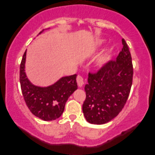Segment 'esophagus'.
<instances>
[{
  "label": "esophagus",
  "instance_id": "34e87169",
  "mask_svg": "<svg viewBox=\"0 0 155 155\" xmlns=\"http://www.w3.org/2000/svg\"><path fill=\"white\" fill-rule=\"evenodd\" d=\"M77 84L78 85V87H82L84 84V78L81 75H78V77L77 78Z\"/></svg>",
  "mask_w": 155,
  "mask_h": 155
}]
</instances>
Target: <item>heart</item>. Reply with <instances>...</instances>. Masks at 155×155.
Listing matches in <instances>:
<instances>
[{
  "label": "heart",
  "mask_w": 155,
  "mask_h": 155,
  "mask_svg": "<svg viewBox=\"0 0 155 155\" xmlns=\"http://www.w3.org/2000/svg\"><path fill=\"white\" fill-rule=\"evenodd\" d=\"M105 41L104 39H102V40H99L98 42H97L96 46L97 47H100L102 45H103ZM109 54L106 53V54H103L95 59L94 61V64L97 66V67H102L106 64L107 62L109 61Z\"/></svg>",
  "instance_id": "heart-1"
}]
</instances>
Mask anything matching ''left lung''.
<instances>
[{
	"mask_svg": "<svg viewBox=\"0 0 155 155\" xmlns=\"http://www.w3.org/2000/svg\"><path fill=\"white\" fill-rule=\"evenodd\" d=\"M123 48L116 58L102 67L97 74L88 73L85 85L84 116L94 124H105L123 109L133 83V68L129 49L124 39Z\"/></svg>",
	"mask_w": 155,
	"mask_h": 155,
	"instance_id": "left-lung-1",
	"label": "left lung"
}]
</instances>
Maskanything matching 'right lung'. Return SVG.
I'll list each match as a JSON object with an SVG mask.
<instances>
[{"instance_id":"add662e5","label":"right lung","mask_w":155,"mask_h":155,"mask_svg":"<svg viewBox=\"0 0 155 155\" xmlns=\"http://www.w3.org/2000/svg\"><path fill=\"white\" fill-rule=\"evenodd\" d=\"M26 56L27 50L20 66V83L25 103L35 116L45 121L56 120L64 112L68 98L78 88L77 75L63 77L48 87L36 86L29 81L25 72Z\"/></svg>"}]
</instances>
